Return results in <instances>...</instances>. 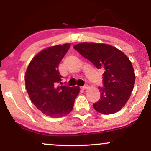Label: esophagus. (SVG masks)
<instances>
[{
    "label": "esophagus",
    "instance_id": "34e87169",
    "mask_svg": "<svg viewBox=\"0 0 151 151\" xmlns=\"http://www.w3.org/2000/svg\"><path fill=\"white\" fill-rule=\"evenodd\" d=\"M88 88V86L87 85H84V86H81V89H83V90H84V89H86Z\"/></svg>",
    "mask_w": 151,
    "mask_h": 151
}]
</instances>
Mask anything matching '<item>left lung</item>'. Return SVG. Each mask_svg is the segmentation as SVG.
<instances>
[{"label": "left lung", "mask_w": 151, "mask_h": 151, "mask_svg": "<svg viewBox=\"0 0 151 151\" xmlns=\"http://www.w3.org/2000/svg\"><path fill=\"white\" fill-rule=\"evenodd\" d=\"M73 47L104 71L103 87H99L101 97L93 104V109L103 114L120 111L129 100L136 79L129 59L121 50L106 44L83 42Z\"/></svg>", "instance_id": "1"}]
</instances>
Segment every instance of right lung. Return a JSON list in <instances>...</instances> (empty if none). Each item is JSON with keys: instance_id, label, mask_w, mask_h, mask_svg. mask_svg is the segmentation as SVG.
Returning <instances> with one entry per match:
<instances>
[{"instance_id": "add662e5", "label": "right lung", "mask_w": 151, "mask_h": 151, "mask_svg": "<svg viewBox=\"0 0 151 151\" xmlns=\"http://www.w3.org/2000/svg\"><path fill=\"white\" fill-rule=\"evenodd\" d=\"M70 44L52 46L34 57L25 72V86L31 101L42 114L59 118L70 114L79 92V86H58L62 76L59 64Z\"/></svg>"}]
</instances>
